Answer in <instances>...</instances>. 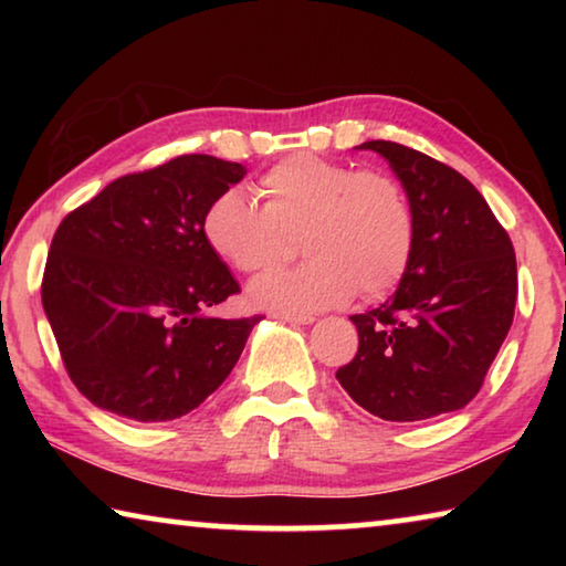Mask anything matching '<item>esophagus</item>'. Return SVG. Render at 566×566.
Listing matches in <instances>:
<instances>
[{
    "label": "esophagus",
    "mask_w": 566,
    "mask_h": 566,
    "mask_svg": "<svg viewBox=\"0 0 566 566\" xmlns=\"http://www.w3.org/2000/svg\"><path fill=\"white\" fill-rule=\"evenodd\" d=\"M282 322H290V324H312L314 317L312 314H294V312H280L276 314Z\"/></svg>",
    "instance_id": "1"
}]
</instances>
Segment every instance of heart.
Masks as SVG:
<instances>
[{
	"instance_id": "heart-1",
	"label": "heart",
	"mask_w": 566,
	"mask_h": 566,
	"mask_svg": "<svg viewBox=\"0 0 566 566\" xmlns=\"http://www.w3.org/2000/svg\"><path fill=\"white\" fill-rule=\"evenodd\" d=\"M260 207L224 189L209 202L202 234L237 272L260 276L290 256L302 232L310 262L252 286L260 306L286 312L329 310L354 294L379 300L405 276L415 249V214L395 177L300 151L256 181Z\"/></svg>"
}]
</instances>
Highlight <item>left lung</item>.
Listing matches in <instances>:
<instances>
[{"instance_id": "1", "label": "left lung", "mask_w": 566, "mask_h": 566, "mask_svg": "<svg viewBox=\"0 0 566 566\" xmlns=\"http://www.w3.org/2000/svg\"><path fill=\"white\" fill-rule=\"evenodd\" d=\"M389 161L415 214V249L391 300L354 314L359 349L337 371L347 395L387 421L467 407L514 319L510 234L469 179L397 142H364Z\"/></svg>"}]
</instances>
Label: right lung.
<instances>
[{"mask_svg":"<svg viewBox=\"0 0 566 566\" xmlns=\"http://www.w3.org/2000/svg\"><path fill=\"white\" fill-rule=\"evenodd\" d=\"M247 169L209 155L114 179L56 227L42 304L76 389L134 421L189 415L222 385L262 317L219 319L239 292L202 234Z\"/></svg>","mask_w":566,"mask_h":566,"instance_id":"obj_1","label":"right lung"}]
</instances>
